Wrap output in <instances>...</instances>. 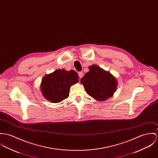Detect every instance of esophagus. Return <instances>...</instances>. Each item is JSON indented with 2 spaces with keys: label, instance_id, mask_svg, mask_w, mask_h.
Instances as JSON below:
<instances>
[{
  "label": "esophagus",
  "instance_id": "esophagus-1",
  "mask_svg": "<svg viewBox=\"0 0 158 158\" xmlns=\"http://www.w3.org/2000/svg\"><path fill=\"white\" fill-rule=\"evenodd\" d=\"M78 75H79V77H80V78H81L83 77V72H79V73H78Z\"/></svg>",
  "mask_w": 158,
  "mask_h": 158
}]
</instances>
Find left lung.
<instances>
[{"mask_svg":"<svg viewBox=\"0 0 158 158\" xmlns=\"http://www.w3.org/2000/svg\"><path fill=\"white\" fill-rule=\"evenodd\" d=\"M89 71L80 80L86 93L98 101H102L112 97L118 86L115 77L96 64L89 66Z\"/></svg>","mask_w":158,"mask_h":158,"instance_id":"obj_1","label":"left lung"}]
</instances>
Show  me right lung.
<instances>
[{
	"label": "right lung",
	"instance_id": "right-lung-1",
	"mask_svg": "<svg viewBox=\"0 0 158 158\" xmlns=\"http://www.w3.org/2000/svg\"><path fill=\"white\" fill-rule=\"evenodd\" d=\"M79 76L73 70L57 69L43 77L40 90L44 98L57 103L69 97L71 86L78 82Z\"/></svg>",
	"mask_w": 158,
	"mask_h": 158
}]
</instances>
